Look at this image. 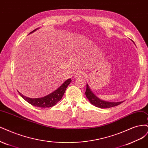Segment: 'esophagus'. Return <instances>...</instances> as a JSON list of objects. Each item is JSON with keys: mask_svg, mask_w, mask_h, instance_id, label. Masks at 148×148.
Instances as JSON below:
<instances>
[{"mask_svg": "<svg viewBox=\"0 0 148 148\" xmlns=\"http://www.w3.org/2000/svg\"><path fill=\"white\" fill-rule=\"evenodd\" d=\"M85 77V73L82 71H79V72H77L75 74V77L76 79L79 78H83Z\"/></svg>", "mask_w": 148, "mask_h": 148, "instance_id": "1", "label": "esophagus"}]
</instances>
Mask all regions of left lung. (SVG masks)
<instances>
[{"instance_id": "obj_1", "label": "left lung", "mask_w": 148, "mask_h": 148, "mask_svg": "<svg viewBox=\"0 0 148 148\" xmlns=\"http://www.w3.org/2000/svg\"><path fill=\"white\" fill-rule=\"evenodd\" d=\"M85 95H86L87 98L89 99L90 102L93 105L100 108H109L114 106H116L121 104L122 102H108V101H104L103 100L99 99L95 95L91 92L88 84L87 85V89L86 92H85Z\"/></svg>"}]
</instances>
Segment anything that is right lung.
<instances>
[{"label": "right lung", "instance_id": "obj_1", "mask_svg": "<svg viewBox=\"0 0 148 148\" xmlns=\"http://www.w3.org/2000/svg\"><path fill=\"white\" fill-rule=\"evenodd\" d=\"M36 30V29L31 32V33L35 31ZM71 82V79L66 80L58 89L56 90L53 93H51L50 95H47V96L42 98H30L24 96L23 95H22L20 92H19V94H20L22 97V98L25 99L27 103H29L32 106L39 108H50L55 106V104H56V103L62 98L66 91V88L68 87Z\"/></svg>", "mask_w": 148, "mask_h": 148}]
</instances>
